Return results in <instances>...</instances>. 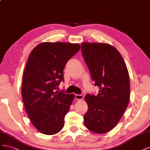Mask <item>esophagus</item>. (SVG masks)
<instances>
[{
	"label": "esophagus",
	"mask_w": 150,
	"mask_h": 150,
	"mask_svg": "<svg viewBox=\"0 0 150 150\" xmlns=\"http://www.w3.org/2000/svg\"><path fill=\"white\" fill-rule=\"evenodd\" d=\"M83 95H82V94H80V95H79V94H76V95L75 96V99L76 100H82L83 99Z\"/></svg>",
	"instance_id": "34e87169"
}]
</instances>
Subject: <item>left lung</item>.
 Returning <instances> with one entry per match:
<instances>
[{
	"label": "left lung",
	"instance_id": "8db88e82",
	"mask_svg": "<svg viewBox=\"0 0 150 150\" xmlns=\"http://www.w3.org/2000/svg\"><path fill=\"white\" fill-rule=\"evenodd\" d=\"M81 47L94 85L99 88L97 96L87 93L85 97L88 110L84 124L96 133H106L116 126L128 105L129 73L120 53L113 46L83 42Z\"/></svg>",
	"mask_w": 150,
	"mask_h": 150
}]
</instances>
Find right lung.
I'll list each match as a JSON object with an SVG mask.
<instances>
[{
    "label": "right lung",
    "instance_id": "add662e5",
    "mask_svg": "<svg viewBox=\"0 0 150 150\" xmlns=\"http://www.w3.org/2000/svg\"><path fill=\"white\" fill-rule=\"evenodd\" d=\"M78 43L41 42L30 53L24 69L22 96L31 123L42 134L60 131L75 98L57 89L63 81V68L80 50Z\"/></svg>",
    "mask_w": 150,
    "mask_h": 150
}]
</instances>
